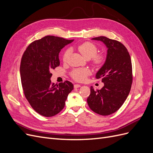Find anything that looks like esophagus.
I'll use <instances>...</instances> for the list:
<instances>
[{
  "mask_svg": "<svg viewBox=\"0 0 153 153\" xmlns=\"http://www.w3.org/2000/svg\"><path fill=\"white\" fill-rule=\"evenodd\" d=\"M80 87H81L80 84H75V85H74V87H75V88H78Z\"/></svg>",
  "mask_w": 153,
  "mask_h": 153,
  "instance_id": "1",
  "label": "esophagus"
}]
</instances>
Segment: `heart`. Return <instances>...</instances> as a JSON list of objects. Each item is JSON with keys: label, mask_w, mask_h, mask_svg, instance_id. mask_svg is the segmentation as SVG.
<instances>
[{"label": "heart", "mask_w": 153, "mask_h": 153, "mask_svg": "<svg viewBox=\"0 0 153 153\" xmlns=\"http://www.w3.org/2000/svg\"><path fill=\"white\" fill-rule=\"evenodd\" d=\"M78 50L86 59L92 58V63L94 66L99 67L102 65L105 62V57L103 55H96L98 52V47L92 43L85 42L77 47ZM70 51L66 50L63 55V61H66ZM91 71L88 69H75L72 71L71 76L74 79L77 81H83L85 79L87 76L89 75Z\"/></svg>", "instance_id": "heart-1"}]
</instances>
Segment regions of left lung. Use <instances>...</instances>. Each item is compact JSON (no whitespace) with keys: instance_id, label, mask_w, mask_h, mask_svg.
<instances>
[{"instance_id":"1","label":"left lung","mask_w":153,"mask_h":153,"mask_svg":"<svg viewBox=\"0 0 153 153\" xmlns=\"http://www.w3.org/2000/svg\"><path fill=\"white\" fill-rule=\"evenodd\" d=\"M92 39L101 41L107 48V53L105 63L95 76L97 79L101 78L104 86L96 91L91 87L87 104L95 113L108 115L121 108L130 91L131 61L128 50L119 41L105 36Z\"/></svg>"}]
</instances>
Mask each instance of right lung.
Segmentation results:
<instances>
[{
  "label": "right lung",
  "mask_w": 153,
  "mask_h": 153,
  "mask_svg": "<svg viewBox=\"0 0 153 153\" xmlns=\"http://www.w3.org/2000/svg\"><path fill=\"white\" fill-rule=\"evenodd\" d=\"M73 41L47 36L32 42L23 55L20 68L23 90L32 108L43 116L61 112L73 89L69 81L54 84L50 80L52 69L60 65V52Z\"/></svg>",
  "instance_id": "right-lung-1"
}]
</instances>
